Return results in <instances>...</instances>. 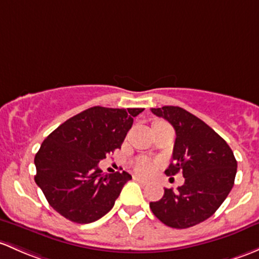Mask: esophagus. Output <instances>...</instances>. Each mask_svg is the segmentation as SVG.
Returning a JSON list of instances; mask_svg holds the SVG:
<instances>
[{"label": "esophagus", "instance_id": "obj_1", "mask_svg": "<svg viewBox=\"0 0 259 259\" xmlns=\"http://www.w3.org/2000/svg\"><path fill=\"white\" fill-rule=\"evenodd\" d=\"M133 179H134L135 181L139 182V184H141V185H148V184H149V180L140 178V176H138V175H135L134 178H133Z\"/></svg>", "mask_w": 259, "mask_h": 259}]
</instances>
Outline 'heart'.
I'll use <instances>...</instances> for the list:
<instances>
[{
  "label": "heart",
  "mask_w": 259,
  "mask_h": 259,
  "mask_svg": "<svg viewBox=\"0 0 259 259\" xmlns=\"http://www.w3.org/2000/svg\"><path fill=\"white\" fill-rule=\"evenodd\" d=\"M135 170H137V172L139 174L146 175V174H150L152 171V164L150 161H148V160L141 159L135 164Z\"/></svg>",
  "instance_id": "obj_1"
}]
</instances>
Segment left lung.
Masks as SVG:
<instances>
[{"label":"left lung","instance_id":"left-lung-1","mask_svg":"<svg viewBox=\"0 0 259 259\" xmlns=\"http://www.w3.org/2000/svg\"><path fill=\"white\" fill-rule=\"evenodd\" d=\"M176 133L172 160L165 174L181 171L185 184L178 191L165 189L161 200L150 202L152 213L172 228H189L211 217L222 205L235 184L237 161L223 139L180 107L151 108Z\"/></svg>","mask_w":259,"mask_h":259}]
</instances>
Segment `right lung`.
I'll return each mask as SVG.
<instances>
[{
    "label": "right lung",
    "instance_id": "add662e5",
    "mask_svg": "<svg viewBox=\"0 0 259 259\" xmlns=\"http://www.w3.org/2000/svg\"><path fill=\"white\" fill-rule=\"evenodd\" d=\"M143 108L93 107L59 125L34 157V181L48 203L69 221L91 223L113 208L132 175L103 174L100 160L121 146Z\"/></svg>",
    "mask_w": 259,
    "mask_h": 259
}]
</instances>
